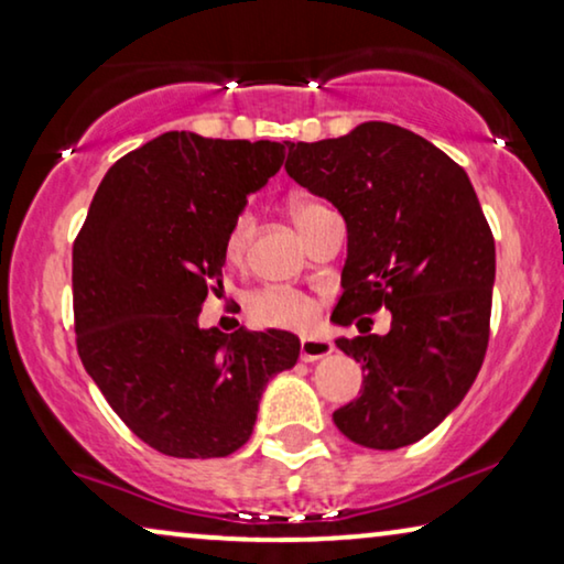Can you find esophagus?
I'll return each instance as SVG.
<instances>
[{
	"instance_id": "esophagus-1",
	"label": "esophagus",
	"mask_w": 564,
	"mask_h": 564,
	"mask_svg": "<svg viewBox=\"0 0 564 564\" xmlns=\"http://www.w3.org/2000/svg\"><path fill=\"white\" fill-rule=\"evenodd\" d=\"M334 351V344L326 338H303L300 341V359L303 361H318Z\"/></svg>"
}]
</instances>
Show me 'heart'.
I'll return each mask as SVG.
<instances>
[{"label":"heart","mask_w":564,"mask_h":564,"mask_svg":"<svg viewBox=\"0 0 564 564\" xmlns=\"http://www.w3.org/2000/svg\"><path fill=\"white\" fill-rule=\"evenodd\" d=\"M328 210L326 205L315 203V199H300V203L292 205V218H295L297 228L303 230L307 223H311L315 215ZM253 226H257V218H253L251 210H241L228 226L226 243H223V253H226L228 261H241L246 249H249ZM249 315L253 323L269 328H290V330H305L313 326L315 321V305L311 297H305L303 292L284 290V288H267L253 292L249 297Z\"/></svg>","instance_id":"heart-1"}]
</instances>
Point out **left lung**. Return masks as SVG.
<instances>
[{"instance_id": "8db88e82", "label": "left lung", "mask_w": 564, "mask_h": 564, "mask_svg": "<svg viewBox=\"0 0 564 564\" xmlns=\"http://www.w3.org/2000/svg\"><path fill=\"white\" fill-rule=\"evenodd\" d=\"M284 169L349 230L334 313L365 336L336 346L367 375L334 423L367 449L415 444L462 403L488 349L496 241L480 199L434 143L377 120L292 143ZM380 306L393 313L391 330L367 335L366 315Z\"/></svg>"}]
</instances>
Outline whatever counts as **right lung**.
I'll return each mask as SVG.
<instances>
[{
  "mask_svg": "<svg viewBox=\"0 0 564 564\" xmlns=\"http://www.w3.org/2000/svg\"><path fill=\"white\" fill-rule=\"evenodd\" d=\"M284 143L172 130L115 161L74 241L82 365L122 423L166 457H228L261 392L295 367L288 330L199 328L228 226L280 172Z\"/></svg>",
  "mask_w": 564,
  "mask_h": 564,
  "instance_id": "obj_1",
  "label": "right lung"
}]
</instances>
